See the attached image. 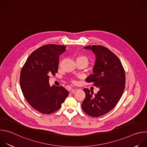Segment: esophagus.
<instances>
[{
    "label": "esophagus",
    "mask_w": 147,
    "mask_h": 147,
    "mask_svg": "<svg viewBox=\"0 0 147 147\" xmlns=\"http://www.w3.org/2000/svg\"><path fill=\"white\" fill-rule=\"evenodd\" d=\"M78 90V89H77V88H73L72 90H71V93H75V92H76Z\"/></svg>",
    "instance_id": "34e87169"
}]
</instances>
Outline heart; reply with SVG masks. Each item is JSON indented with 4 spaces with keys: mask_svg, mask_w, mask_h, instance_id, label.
<instances>
[{
    "mask_svg": "<svg viewBox=\"0 0 147 147\" xmlns=\"http://www.w3.org/2000/svg\"><path fill=\"white\" fill-rule=\"evenodd\" d=\"M76 62L82 61L83 63H84L86 65H87V64L88 63V57L86 56V55H80L77 56L76 58Z\"/></svg>",
    "mask_w": 147,
    "mask_h": 147,
    "instance_id": "1",
    "label": "heart"
}]
</instances>
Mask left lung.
Masks as SVG:
<instances>
[{"instance_id":"1","label":"left lung","mask_w":147,"mask_h":147,"mask_svg":"<svg viewBox=\"0 0 147 147\" xmlns=\"http://www.w3.org/2000/svg\"><path fill=\"white\" fill-rule=\"evenodd\" d=\"M91 50L95 55L94 74L86 79L99 90L94 94L87 88L81 108L88 115L98 117L110 112L121 98L125 87V76L121 63L115 54L108 48L92 45L84 48Z\"/></svg>"}]
</instances>
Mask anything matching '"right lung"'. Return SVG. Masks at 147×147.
<instances>
[{
  "mask_svg": "<svg viewBox=\"0 0 147 147\" xmlns=\"http://www.w3.org/2000/svg\"><path fill=\"white\" fill-rule=\"evenodd\" d=\"M66 47L54 44L41 47L27 59L20 73V84L28 103L43 114L52 113L61 107L69 95L64 87L51 86L49 75L59 68V56Z\"/></svg>",
  "mask_w": 147,
  "mask_h": 147,
  "instance_id": "add662e5",
  "label": "right lung"
}]
</instances>
